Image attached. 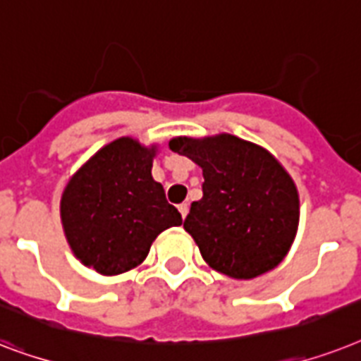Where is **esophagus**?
Returning <instances> with one entry per match:
<instances>
[{
	"instance_id": "34e87169",
	"label": "esophagus",
	"mask_w": 361,
	"mask_h": 361,
	"mask_svg": "<svg viewBox=\"0 0 361 361\" xmlns=\"http://www.w3.org/2000/svg\"><path fill=\"white\" fill-rule=\"evenodd\" d=\"M178 212H180V216H183V218H186V214H188V203L178 204Z\"/></svg>"
}]
</instances>
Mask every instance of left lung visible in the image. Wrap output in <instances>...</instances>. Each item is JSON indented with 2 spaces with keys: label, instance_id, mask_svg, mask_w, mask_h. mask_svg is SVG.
<instances>
[{
  "label": "left lung",
  "instance_id": "1",
  "mask_svg": "<svg viewBox=\"0 0 361 361\" xmlns=\"http://www.w3.org/2000/svg\"><path fill=\"white\" fill-rule=\"evenodd\" d=\"M169 149L203 169V197L184 220L203 259L218 272L252 279L283 261L300 218L298 192L262 147L231 134L175 137Z\"/></svg>",
  "mask_w": 361,
  "mask_h": 361
}]
</instances>
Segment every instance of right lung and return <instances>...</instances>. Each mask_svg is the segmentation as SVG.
<instances>
[{
    "mask_svg": "<svg viewBox=\"0 0 361 361\" xmlns=\"http://www.w3.org/2000/svg\"><path fill=\"white\" fill-rule=\"evenodd\" d=\"M157 147L119 137L78 169L61 195L68 246L85 267L104 276L145 261L162 231L183 218L151 175Z\"/></svg>",
    "mask_w": 361,
    "mask_h": 361,
    "instance_id": "right-lung-1",
    "label": "right lung"
}]
</instances>
